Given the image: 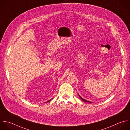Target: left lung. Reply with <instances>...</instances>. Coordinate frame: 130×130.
Listing matches in <instances>:
<instances>
[{
    "mask_svg": "<svg viewBox=\"0 0 130 130\" xmlns=\"http://www.w3.org/2000/svg\"><path fill=\"white\" fill-rule=\"evenodd\" d=\"M78 96H79V97H80V98L83 100V101H85V102H89V103H91V102H90V101H87V100H85V99H83L82 97H80L79 95H78Z\"/></svg>",
    "mask_w": 130,
    "mask_h": 130,
    "instance_id": "8db88e82",
    "label": "left lung"
}]
</instances>
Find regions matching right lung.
Segmentation results:
<instances>
[{"mask_svg":"<svg viewBox=\"0 0 130 130\" xmlns=\"http://www.w3.org/2000/svg\"><path fill=\"white\" fill-rule=\"evenodd\" d=\"M51 100H48V101H47V102H49V101H51Z\"/></svg>","mask_w":130,"mask_h":130,"instance_id":"right-lung-1","label":"right lung"}]
</instances>
